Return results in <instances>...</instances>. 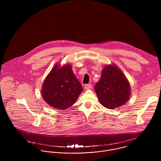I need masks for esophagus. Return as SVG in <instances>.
<instances>
[{
    "instance_id": "obj_1",
    "label": "esophagus",
    "mask_w": 161,
    "mask_h": 161,
    "mask_svg": "<svg viewBox=\"0 0 161 161\" xmlns=\"http://www.w3.org/2000/svg\"><path fill=\"white\" fill-rule=\"evenodd\" d=\"M91 87H92V85L91 84H86V86H85V89H86V90H89V89H91Z\"/></svg>"
}]
</instances>
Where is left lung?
I'll list each match as a JSON object with an SVG mask.
<instances>
[{
	"mask_svg": "<svg viewBox=\"0 0 161 161\" xmlns=\"http://www.w3.org/2000/svg\"><path fill=\"white\" fill-rule=\"evenodd\" d=\"M94 89L101 104L109 109L123 105L131 95L128 80L115 64L105 66Z\"/></svg>",
	"mask_w": 161,
	"mask_h": 161,
	"instance_id": "8db88e82",
	"label": "left lung"
}]
</instances>
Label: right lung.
<instances>
[{
  "label": "right lung",
  "instance_id": "obj_1",
  "mask_svg": "<svg viewBox=\"0 0 161 161\" xmlns=\"http://www.w3.org/2000/svg\"><path fill=\"white\" fill-rule=\"evenodd\" d=\"M82 91V86L70 64L60 66L56 63L43 82L42 93L44 100L51 107L64 110L74 104Z\"/></svg>",
  "mask_w": 161,
  "mask_h": 161
}]
</instances>
